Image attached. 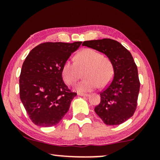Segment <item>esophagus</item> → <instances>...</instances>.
Listing matches in <instances>:
<instances>
[{
	"instance_id": "esophagus-1",
	"label": "esophagus",
	"mask_w": 160,
	"mask_h": 160,
	"mask_svg": "<svg viewBox=\"0 0 160 160\" xmlns=\"http://www.w3.org/2000/svg\"><path fill=\"white\" fill-rule=\"evenodd\" d=\"M78 95L82 96V97H89V94H85V93H78Z\"/></svg>"
}]
</instances>
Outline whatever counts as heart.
Listing matches in <instances>:
<instances>
[{"label": "heart", "mask_w": 160, "mask_h": 160, "mask_svg": "<svg viewBox=\"0 0 160 160\" xmlns=\"http://www.w3.org/2000/svg\"><path fill=\"white\" fill-rule=\"evenodd\" d=\"M85 79L75 86L78 92H90L99 86L105 87L111 82L113 68L111 60L104 58L100 52L92 49H85L75 57V62L67 60L62 68V76L65 83L73 85L79 77L78 69H84Z\"/></svg>", "instance_id": "heart-1"}]
</instances>
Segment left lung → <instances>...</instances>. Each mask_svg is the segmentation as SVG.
I'll list each match as a JSON object with an SVG mask.
<instances>
[{
	"label": "left lung",
	"instance_id": "8db88e82",
	"mask_svg": "<svg viewBox=\"0 0 160 160\" xmlns=\"http://www.w3.org/2000/svg\"><path fill=\"white\" fill-rule=\"evenodd\" d=\"M82 46L106 54L113 65L114 76L100 93L95 111L107 125H119L132 117L140 90L138 68L132 54L121 43L110 38L84 41Z\"/></svg>",
	"mask_w": 160,
	"mask_h": 160
}]
</instances>
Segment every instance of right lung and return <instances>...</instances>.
Masks as SVG:
<instances>
[{
    "mask_svg": "<svg viewBox=\"0 0 160 160\" xmlns=\"http://www.w3.org/2000/svg\"><path fill=\"white\" fill-rule=\"evenodd\" d=\"M82 43H41L25 58L19 76V96L36 125H56L68 111L76 93L63 82L62 68Z\"/></svg>",
    "mask_w": 160,
    "mask_h": 160,
    "instance_id": "add662e5",
    "label": "right lung"
}]
</instances>
